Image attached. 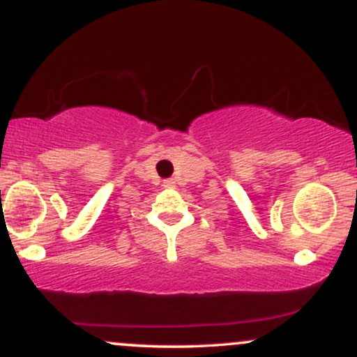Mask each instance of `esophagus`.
Segmentation results:
<instances>
[{
    "mask_svg": "<svg viewBox=\"0 0 357 357\" xmlns=\"http://www.w3.org/2000/svg\"><path fill=\"white\" fill-rule=\"evenodd\" d=\"M174 181H173V179H166V181L165 183H162V186H165V188H167V190H171V188H174Z\"/></svg>",
    "mask_w": 357,
    "mask_h": 357,
    "instance_id": "obj_1",
    "label": "esophagus"
}]
</instances>
